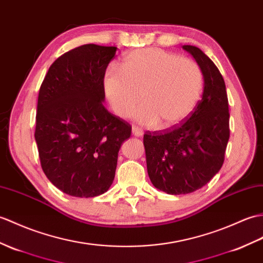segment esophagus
<instances>
[{
    "label": "esophagus",
    "instance_id": "esophagus-1",
    "mask_svg": "<svg viewBox=\"0 0 263 263\" xmlns=\"http://www.w3.org/2000/svg\"><path fill=\"white\" fill-rule=\"evenodd\" d=\"M132 133H133V136H136V137H142V134H143V132L140 130L138 126H132Z\"/></svg>",
    "mask_w": 263,
    "mask_h": 263
}]
</instances>
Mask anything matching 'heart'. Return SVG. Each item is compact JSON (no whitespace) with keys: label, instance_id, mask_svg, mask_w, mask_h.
<instances>
[{"label":"heart","instance_id":"heart-1","mask_svg":"<svg viewBox=\"0 0 263 263\" xmlns=\"http://www.w3.org/2000/svg\"><path fill=\"white\" fill-rule=\"evenodd\" d=\"M104 90L113 111L130 117L140 103L137 119L145 125L168 129L186 120L196 108L204 89V75L193 59L159 48L125 54L121 70L108 68Z\"/></svg>","mask_w":263,"mask_h":263}]
</instances>
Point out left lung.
I'll return each mask as SVG.
<instances>
[{"mask_svg":"<svg viewBox=\"0 0 263 263\" xmlns=\"http://www.w3.org/2000/svg\"><path fill=\"white\" fill-rule=\"evenodd\" d=\"M193 54L204 75L203 97L189 117L161 131H145L143 144L154 186L170 195L189 194L205 186L221 169L230 138V113L223 76L195 46Z\"/></svg>","mask_w":263,"mask_h":263,"instance_id":"obj_1","label":"left lung"}]
</instances>
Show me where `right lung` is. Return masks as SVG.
<instances>
[{
    "mask_svg": "<svg viewBox=\"0 0 263 263\" xmlns=\"http://www.w3.org/2000/svg\"><path fill=\"white\" fill-rule=\"evenodd\" d=\"M117 47L83 45L49 67L42 82L34 138L41 168L65 194L95 197L112 185L131 125L104 107V76Z\"/></svg>",
    "mask_w": 263,
    "mask_h": 263,
    "instance_id": "right-lung-1",
    "label": "right lung"
}]
</instances>
